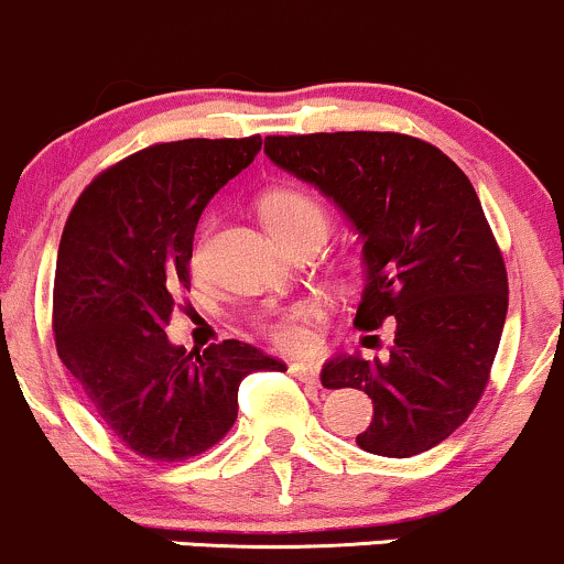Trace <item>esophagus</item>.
Wrapping results in <instances>:
<instances>
[{"mask_svg":"<svg viewBox=\"0 0 564 564\" xmlns=\"http://www.w3.org/2000/svg\"><path fill=\"white\" fill-rule=\"evenodd\" d=\"M289 372H292L296 380L300 382H307V386H318V364L315 361H294L292 367H289Z\"/></svg>","mask_w":564,"mask_h":564,"instance_id":"obj_1","label":"esophagus"}]
</instances>
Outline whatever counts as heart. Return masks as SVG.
<instances>
[{
  "instance_id": "obj_1",
  "label": "heart",
  "mask_w": 564,
  "mask_h": 564,
  "mask_svg": "<svg viewBox=\"0 0 564 564\" xmlns=\"http://www.w3.org/2000/svg\"><path fill=\"white\" fill-rule=\"evenodd\" d=\"M262 214L275 238L302 230V227H313V230H318L321 235L326 230V212L311 195H305V192H270L262 203ZM203 253H206V235H203L200 246H197L195 251V264L203 262ZM318 315L321 311L315 302L296 300L289 302V305L270 307V311L262 315V321H259V329H262L264 337H268L275 348L300 352L313 345V324L318 321Z\"/></svg>"
}]
</instances>
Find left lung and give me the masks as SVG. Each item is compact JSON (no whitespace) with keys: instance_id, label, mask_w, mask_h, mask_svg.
Returning a JSON list of instances; mask_svg holds the SVG:
<instances>
[{"instance_id":"1","label":"left lung","mask_w":564,"mask_h":564,"mask_svg":"<svg viewBox=\"0 0 564 564\" xmlns=\"http://www.w3.org/2000/svg\"><path fill=\"white\" fill-rule=\"evenodd\" d=\"M264 154L313 184L364 240L358 329L393 318L386 358L334 356L326 388H358L375 417L356 444L412 457L471 414L509 311L506 264L481 203L453 160L404 133L268 135Z\"/></svg>"}]
</instances>
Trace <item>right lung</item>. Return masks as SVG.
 Masks as SVG:
<instances>
[{
	"mask_svg": "<svg viewBox=\"0 0 564 564\" xmlns=\"http://www.w3.org/2000/svg\"><path fill=\"white\" fill-rule=\"evenodd\" d=\"M262 150V139H184L111 165L74 203L55 262L61 361L107 429L135 455L187 460L238 417L257 369H286L238 339L187 350L165 334L203 208Z\"/></svg>",
	"mask_w": 564,
	"mask_h": 564,
	"instance_id": "obj_1",
	"label": "right lung"
}]
</instances>
